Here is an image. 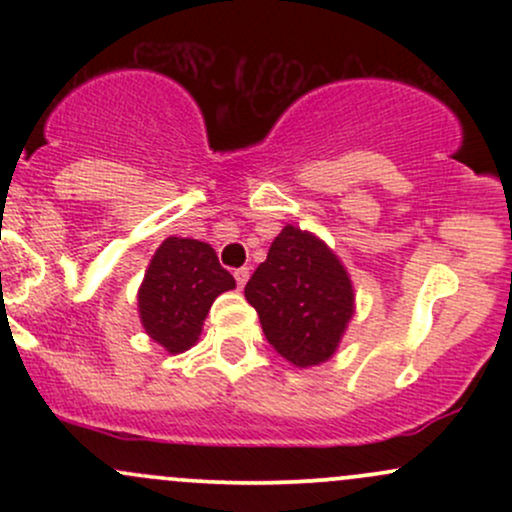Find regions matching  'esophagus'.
Wrapping results in <instances>:
<instances>
[{"instance_id":"34e87169","label":"esophagus","mask_w":512,"mask_h":512,"mask_svg":"<svg viewBox=\"0 0 512 512\" xmlns=\"http://www.w3.org/2000/svg\"><path fill=\"white\" fill-rule=\"evenodd\" d=\"M233 276H236V284L240 286V289H243V286L248 284V279H250V269L248 267H238L236 272H233Z\"/></svg>"}]
</instances>
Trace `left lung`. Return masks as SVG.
<instances>
[{
	"instance_id": "1",
	"label": "left lung",
	"mask_w": 512,
	"mask_h": 512,
	"mask_svg": "<svg viewBox=\"0 0 512 512\" xmlns=\"http://www.w3.org/2000/svg\"><path fill=\"white\" fill-rule=\"evenodd\" d=\"M267 342L293 366L327 361L354 315V289L322 240L286 226L245 286Z\"/></svg>"
}]
</instances>
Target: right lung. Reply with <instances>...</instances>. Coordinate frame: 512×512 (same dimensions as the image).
Listing matches in <instances>:
<instances>
[{
	"label": "right lung",
	"mask_w": 512,
	"mask_h": 512,
	"mask_svg": "<svg viewBox=\"0 0 512 512\" xmlns=\"http://www.w3.org/2000/svg\"><path fill=\"white\" fill-rule=\"evenodd\" d=\"M233 286L236 279L221 267L211 245L163 240L139 289L144 330L170 354H180L197 342L214 298Z\"/></svg>",
	"instance_id": "1"
}]
</instances>
